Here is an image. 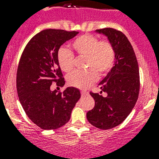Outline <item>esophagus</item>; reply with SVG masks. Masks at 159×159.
<instances>
[{
  "label": "esophagus",
  "mask_w": 159,
  "mask_h": 159,
  "mask_svg": "<svg viewBox=\"0 0 159 159\" xmlns=\"http://www.w3.org/2000/svg\"><path fill=\"white\" fill-rule=\"evenodd\" d=\"M80 93H81V95H87V94H88V92H85V91H81Z\"/></svg>",
  "instance_id": "34e87169"
}]
</instances>
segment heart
I'll return each mask as SVG.
<instances>
[{"label": "heart", "mask_w": 159, "mask_h": 159, "mask_svg": "<svg viewBox=\"0 0 159 159\" xmlns=\"http://www.w3.org/2000/svg\"><path fill=\"white\" fill-rule=\"evenodd\" d=\"M76 57L84 58L83 71H75L67 77L69 85L80 89H85L97 80L98 75L102 76L111 69L116 60V49L110 40H99L97 36L85 34L77 37L71 43ZM57 60L60 69L71 73L75 67V57L70 50L61 48Z\"/></svg>", "instance_id": "heart-1"}]
</instances>
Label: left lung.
Listing matches in <instances>:
<instances>
[{
	"instance_id": "left-lung-1",
	"label": "left lung",
	"mask_w": 159,
	"mask_h": 159,
	"mask_svg": "<svg viewBox=\"0 0 159 159\" xmlns=\"http://www.w3.org/2000/svg\"><path fill=\"white\" fill-rule=\"evenodd\" d=\"M106 35L116 49V61L99 88L107 97L91 92L95 100L87 119L94 127L108 130L117 127L127 119L137 102L140 88L139 70L135 53L127 36L112 28L97 29Z\"/></svg>"
}]
</instances>
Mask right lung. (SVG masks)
<instances>
[{
  "instance_id": "1",
  "label": "right lung",
  "mask_w": 159,
  "mask_h": 159,
  "mask_svg": "<svg viewBox=\"0 0 159 159\" xmlns=\"http://www.w3.org/2000/svg\"><path fill=\"white\" fill-rule=\"evenodd\" d=\"M79 32L48 29L38 32L25 46L16 72V90L28 117L43 130H55L69 121L80 98L77 88L52 91V83L64 87L65 81L57 60L60 46Z\"/></svg>"
}]
</instances>
